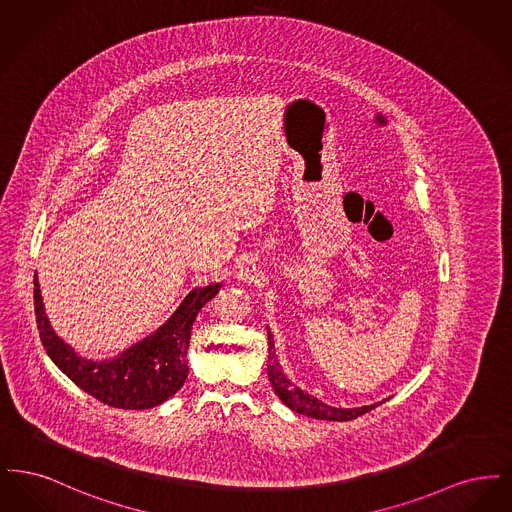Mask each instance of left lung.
Returning a JSON list of instances; mask_svg holds the SVG:
<instances>
[{
  "instance_id": "left-lung-1",
  "label": "left lung",
  "mask_w": 512,
  "mask_h": 512,
  "mask_svg": "<svg viewBox=\"0 0 512 512\" xmlns=\"http://www.w3.org/2000/svg\"><path fill=\"white\" fill-rule=\"evenodd\" d=\"M268 336V380L272 384V388L276 391V395L282 399V403L286 407H290L292 411L311 418H318V420H338V422H345V420H353L361 414L372 411L376 405L384 403H374V405H365V407H357V409H338V407H330L326 403H322L317 397H313L311 393L297 388L292 384V380L282 372V366L278 363L276 357V349H274V341H272V334L267 328Z\"/></svg>"
}]
</instances>
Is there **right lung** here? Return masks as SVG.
I'll return each mask as SVG.
<instances>
[{
	"mask_svg": "<svg viewBox=\"0 0 512 512\" xmlns=\"http://www.w3.org/2000/svg\"><path fill=\"white\" fill-rule=\"evenodd\" d=\"M222 284L195 288L171 318L144 340L124 349L115 359L92 361L78 355L49 324L38 276L34 274V311L40 340L55 366L80 390L115 409L144 411L165 403L188 378V347L201 307L219 293Z\"/></svg>",
	"mask_w": 512,
	"mask_h": 512,
	"instance_id": "obj_1",
	"label": "right lung"
}]
</instances>
